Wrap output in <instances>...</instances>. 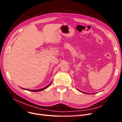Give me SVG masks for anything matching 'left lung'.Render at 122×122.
<instances>
[{
	"label": "left lung",
	"instance_id": "left-lung-1",
	"mask_svg": "<svg viewBox=\"0 0 122 122\" xmlns=\"http://www.w3.org/2000/svg\"><path fill=\"white\" fill-rule=\"evenodd\" d=\"M79 91H80V92H81V93H84V94H88V93H85V92H82V91H80V90H78Z\"/></svg>",
	"mask_w": 122,
	"mask_h": 122
}]
</instances>
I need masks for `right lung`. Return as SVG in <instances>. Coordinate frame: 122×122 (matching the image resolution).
Returning <instances> with one entry per match:
<instances>
[{"label":"right lung","instance_id":"add662e5","mask_svg":"<svg viewBox=\"0 0 122 122\" xmlns=\"http://www.w3.org/2000/svg\"><path fill=\"white\" fill-rule=\"evenodd\" d=\"M51 82H52V81H51L48 85V86H45V87H43V88H40V89H39V90H28V89H26V88H21L22 89H23V90H27V91H31V92H40V91H43V90H45V89H46V88H47L51 84Z\"/></svg>","mask_w":122,"mask_h":122}]
</instances>
